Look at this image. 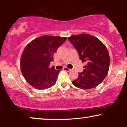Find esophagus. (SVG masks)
Masks as SVG:
<instances>
[{
	"label": "esophagus",
	"instance_id": "34e87169",
	"mask_svg": "<svg viewBox=\"0 0 127 127\" xmlns=\"http://www.w3.org/2000/svg\"><path fill=\"white\" fill-rule=\"evenodd\" d=\"M63 69L65 71H67V72H70V71L72 70V69H70V68H68L67 67H64Z\"/></svg>",
	"mask_w": 127,
	"mask_h": 127
}]
</instances>
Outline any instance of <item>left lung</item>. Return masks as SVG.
Listing matches in <instances>:
<instances>
[{
  "mask_svg": "<svg viewBox=\"0 0 127 127\" xmlns=\"http://www.w3.org/2000/svg\"><path fill=\"white\" fill-rule=\"evenodd\" d=\"M68 39L78 51L80 60L87 63L84 71L72 82L73 85L83 90L98 86L107 76L110 65L106 46L98 38L85 33L72 35Z\"/></svg>",
  "mask_w": 127,
  "mask_h": 127,
  "instance_id": "left-lung-1",
  "label": "left lung"
}]
</instances>
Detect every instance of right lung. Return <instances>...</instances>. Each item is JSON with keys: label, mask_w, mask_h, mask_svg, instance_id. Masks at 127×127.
I'll return each instance as SVG.
<instances>
[{"label": "right lung", "mask_w": 127, "mask_h": 127, "mask_svg": "<svg viewBox=\"0 0 127 127\" xmlns=\"http://www.w3.org/2000/svg\"><path fill=\"white\" fill-rule=\"evenodd\" d=\"M67 37L45 35L30 42L23 51L20 67L23 76L33 88L46 90L56 83L60 70L49 67L53 55Z\"/></svg>", "instance_id": "1"}]
</instances>
